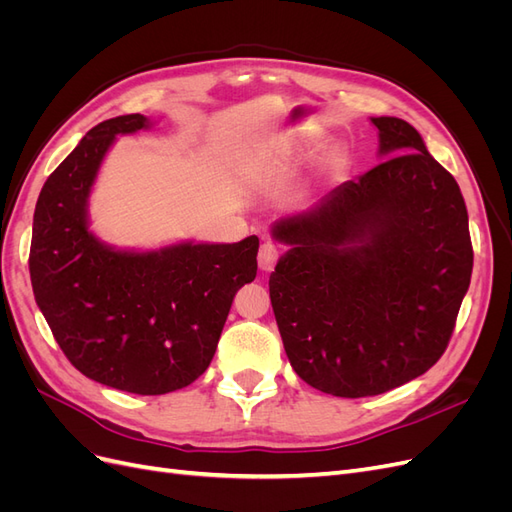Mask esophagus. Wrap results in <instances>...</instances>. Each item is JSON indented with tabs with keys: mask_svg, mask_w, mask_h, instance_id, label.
I'll return each mask as SVG.
<instances>
[{
	"mask_svg": "<svg viewBox=\"0 0 512 512\" xmlns=\"http://www.w3.org/2000/svg\"><path fill=\"white\" fill-rule=\"evenodd\" d=\"M277 260H280V247H277V245L271 243V241L262 243L260 250H258V267H260L262 271H273Z\"/></svg>",
	"mask_w": 512,
	"mask_h": 512,
	"instance_id": "esophagus-1",
	"label": "esophagus"
}]
</instances>
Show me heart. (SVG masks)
I'll return each instance as SVG.
<instances>
[{
  "label": "heart",
  "instance_id": "b5f03b06",
  "mask_svg": "<svg viewBox=\"0 0 512 512\" xmlns=\"http://www.w3.org/2000/svg\"><path fill=\"white\" fill-rule=\"evenodd\" d=\"M322 143V134L318 130H292L290 134L284 136L282 141V149L288 156V160H299L301 156H305L307 151L316 149ZM331 162H337V156H331Z\"/></svg>",
  "mask_w": 512,
  "mask_h": 512
}]
</instances>
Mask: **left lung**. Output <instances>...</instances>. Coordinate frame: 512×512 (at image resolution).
I'll return each instance as SVG.
<instances>
[{
	"mask_svg": "<svg viewBox=\"0 0 512 512\" xmlns=\"http://www.w3.org/2000/svg\"><path fill=\"white\" fill-rule=\"evenodd\" d=\"M371 123L386 160L275 222L273 237L290 250L269 277L292 369L352 399L397 389L438 363L474 262L455 177L408 121Z\"/></svg>",
	"mask_w": 512,
	"mask_h": 512,
	"instance_id": "1",
	"label": "left lung"
}]
</instances>
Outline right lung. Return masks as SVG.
<instances>
[{
  "label": "right lung",
  "mask_w": 512,
  "mask_h": 512,
  "mask_svg": "<svg viewBox=\"0 0 512 512\" xmlns=\"http://www.w3.org/2000/svg\"><path fill=\"white\" fill-rule=\"evenodd\" d=\"M149 126L121 115L91 128L46 179L34 213L29 275L66 359L83 376L164 395L205 374L232 299L254 282L258 237L119 252L87 230V198L117 134Z\"/></svg>",
  "instance_id": "obj_1"
}]
</instances>
